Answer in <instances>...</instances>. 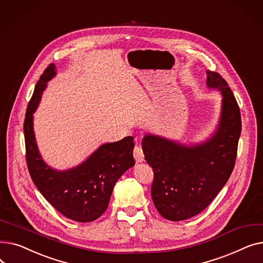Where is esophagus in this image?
Returning <instances> with one entry per match:
<instances>
[{"label":"esophagus","instance_id":"1","mask_svg":"<svg viewBox=\"0 0 263 263\" xmlns=\"http://www.w3.org/2000/svg\"><path fill=\"white\" fill-rule=\"evenodd\" d=\"M133 156L135 158L136 163H142L144 162V153H143V149L141 147L140 144H136L133 150Z\"/></svg>","mask_w":263,"mask_h":263}]
</instances>
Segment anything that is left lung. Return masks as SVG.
I'll return each mask as SVG.
<instances>
[{
  "label": "left lung",
  "mask_w": 263,
  "mask_h": 263,
  "mask_svg": "<svg viewBox=\"0 0 263 263\" xmlns=\"http://www.w3.org/2000/svg\"><path fill=\"white\" fill-rule=\"evenodd\" d=\"M206 85L223 93L222 117L208 142L182 146L159 136L146 135L142 147L153 167L151 198L166 219L184 220L200 213L224 187L236 164L242 129L240 107L226 80L206 71Z\"/></svg>",
  "instance_id": "1"
}]
</instances>
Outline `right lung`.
<instances>
[{
	"label": "right lung",
	"mask_w": 263,
	"mask_h": 263,
	"mask_svg": "<svg viewBox=\"0 0 263 263\" xmlns=\"http://www.w3.org/2000/svg\"><path fill=\"white\" fill-rule=\"evenodd\" d=\"M50 64L40 76L29 102L23 124L27 170L43 196L61 214L76 222L87 223L106 210L115 183L135 164L134 139L102 145L77 168L66 172L51 170L40 158L33 130V113L49 80L55 74Z\"/></svg>",
	"instance_id": "1"
}]
</instances>
